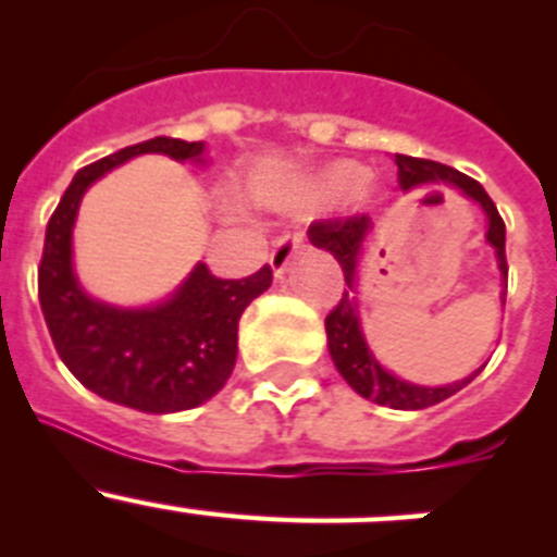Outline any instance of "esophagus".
<instances>
[{
	"instance_id": "34e87169",
	"label": "esophagus",
	"mask_w": 557,
	"mask_h": 557,
	"mask_svg": "<svg viewBox=\"0 0 557 557\" xmlns=\"http://www.w3.org/2000/svg\"><path fill=\"white\" fill-rule=\"evenodd\" d=\"M301 245H305V234L301 232H288V234H283L277 243H274L272 256H269V263H272V269L277 277L285 272V269H288V263L294 261L296 252L301 250Z\"/></svg>"
}]
</instances>
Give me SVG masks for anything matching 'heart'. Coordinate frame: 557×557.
I'll list each match as a JSON object with an SVG mask.
<instances>
[{"label": "heart", "mask_w": 557, "mask_h": 557, "mask_svg": "<svg viewBox=\"0 0 557 557\" xmlns=\"http://www.w3.org/2000/svg\"><path fill=\"white\" fill-rule=\"evenodd\" d=\"M367 180V170L361 164H352V161H342V164L331 166L323 174V190L331 196H345L358 190Z\"/></svg>", "instance_id": "obj_1"}]
</instances>
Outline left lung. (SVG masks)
I'll return each mask as SVG.
<instances>
[{"label":"left lung","mask_w":557,"mask_h":557,"mask_svg":"<svg viewBox=\"0 0 557 557\" xmlns=\"http://www.w3.org/2000/svg\"><path fill=\"white\" fill-rule=\"evenodd\" d=\"M398 166V183L401 188H414V185H455V188L463 190L466 196H471L474 201H480V207L487 215V243L496 247L498 256V269H502L504 280H507V226H504L502 215H498L496 205H493L491 196L485 194L476 180H471L469 174L453 170V166L440 164V161L429 159H414V156H393ZM372 232V221L369 215H342V218H323V221H314L307 232L310 243L314 247H323L331 256L339 261L342 274H345L347 290L339 296L336 307L325 314V334H329V352L334 358L336 369H339L342 377L347 380V385L356 393H361L369 401H377L383 407L393 409H425L434 407V404L445 401L453 393H458L460 387L469 385L471 380L480 372H474L471 377L460 380L455 385L445 387H423V385H409L404 380L393 377L391 372H385L377 361H374L372 350H369L367 339L361 334V323H358V305L356 296H350L352 283H356V263L361 256V247L367 234ZM507 296V290H504Z\"/></svg>","instance_id":"8db88e82"}]
</instances>
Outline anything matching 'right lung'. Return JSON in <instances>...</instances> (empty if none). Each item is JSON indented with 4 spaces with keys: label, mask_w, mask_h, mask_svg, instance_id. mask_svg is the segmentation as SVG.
Returning <instances> with one entry per match:
<instances>
[{
    "label": "right lung",
    "mask_w": 557,
    "mask_h": 557,
    "mask_svg": "<svg viewBox=\"0 0 557 557\" xmlns=\"http://www.w3.org/2000/svg\"><path fill=\"white\" fill-rule=\"evenodd\" d=\"M139 153L199 161L205 143L153 137L83 166L61 196L45 232L37 290L55 352L88 391L139 412H180L215 396L237 361L245 307L272 285L263 263L243 280H223L207 263L153 310H117L88 299L72 272V223L88 185Z\"/></svg>",
    "instance_id": "obj_1"
}]
</instances>
